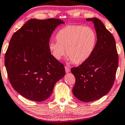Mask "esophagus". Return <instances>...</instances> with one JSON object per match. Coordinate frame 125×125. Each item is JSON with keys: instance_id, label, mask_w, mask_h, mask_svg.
<instances>
[{"instance_id": "34e87169", "label": "esophagus", "mask_w": 125, "mask_h": 125, "mask_svg": "<svg viewBox=\"0 0 125 125\" xmlns=\"http://www.w3.org/2000/svg\"><path fill=\"white\" fill-rule=\"evenodd\" d=\"M65 72L66 73H68L70 72V69H69V68L67 67V66H65Z\"/></svg>"}]
</instances>
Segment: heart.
Wrapping results in <instances>:
<instances>
[{
    "label": "heart",
    "mask_w": 125,
    "mask_h": 125,
    "mask_svg": "<svg viewBox=\"0 0 125 125\" xmlns=\"http://www.w3.org/2000/svg\"><path fill=\"white\" fill-rule=\"evenodd\" d=\"M57 42L49 43V48L56 60H60L65 54L73 64L85 62L90 57L97 42V35L92 27L81 25H69L58 32Z\"/></svg>",
    "instance_id": "b5f03b06"
}]
</instances>
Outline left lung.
Segmentation results:
<instances>
[{
	"instance_id": "left-lung-1",
	"label": "left lung",
	"mask_w": 125,
	"mask_h": 125,
	"mask_svg": "<svg viewBox=\"0 0 125 125\" xmlns=\"http://www.w3.org/2000/svg\"><path fill=\"white\" fill-rule=\"evenodd\" d=\"M94 24L97 35L95 50L89 59L71 72L75 77L74 96L84 102L95 101L106 95L114 84L118 65L115 39L99 19L87 18Z\"/></svg>"
}]
</instances>
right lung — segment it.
<instances>
[{
    "mask_svg": "<svg viewBox=\"0 0 125 125\" xmlns=\"http://www.w3.org/2000/svg\"><path fill=\"white\" fill-rule=\"evenodd\" d=\"M62 23L59 19H31L10 41L4 58L8 77L13 88L27 99L46 100L65 74L64 65L49 48L53 31Z\"/></svg>",
    "mask_w": 125,
    "mask_h": 125,
    "instance_id": "right-lung-1",
    "label": "right lung"
}]
</instances>
